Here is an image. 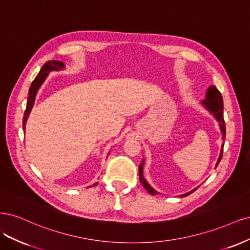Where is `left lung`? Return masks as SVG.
<instances>
[{
    "instance_id": "8db88e82",
    "label": "left lung",
    "mask_w": 250,
    "mask_h": 250,
    "mask_svg": "<svg viewBox=\"0 0 250 250\" xmlns=\"http://www.w3.org/2000/svg\"><path fill=\"white\" fill-rule=\"evenodd\" d=\"M201 104H204V106L208 109V111H210L211 113L214 115V117L216 118L217 122L219 123V126H220V130L222 133V139H225V123H224V118H223V99H222V95L220 93V91L217 89L215 86H210L208 88L207 93H206V100H204L201 102ZM223 146H224V143L222 144V148H221V152H220V156L218 161H217V165L219 164L220 160L222 158V154H223ZM143 164H144V160L142 161V163L139 165V179H140V183L142 184V186L146 189V191L149 193L151 195H156L158 194V192L152 188L150 185L146 182V180L144 179L143 176ZM197 188L193 189L192 191L186 193V194H183L181 195L182 197L184 196H187L189 194H191L192 192H194Z\"/></svg>"
}]
</instances>
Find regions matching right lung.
I'll return each mask as SVG.
<instances>
[{
	"label": "right lung",
	"mask_w": 250,
	"mask_h": 250,
	"mask_svg": "<svg viewBox=\"0 0 250 250\" xmlns=\"http://www.w3.org/2000/svg\"><path fill=\"white\" fill-rule=\"evenodd\" d=\"M64 67V63L61 61H57V60H51V61H47L44 65L40 69V71L38 72V75L36 76V78L34 79V81L32 82L31 86H30V89H29V96H28V101H27V107H26V111H25V114H23V118H22V128L23 131H25V126H26V123H27V119L28 116L30 114V112L32 110V107H33L34 102H35V96L36 93L39 89V87L42 86V84L44 82L45 78L49 75L50 71L53 70H60L63 69ZM98 184V183H96ZM94 184V185H96ZM93 185V186H94Z\"/></svg>",
	"instance_id": "obj_1"
}]
</instances>
